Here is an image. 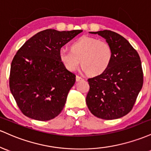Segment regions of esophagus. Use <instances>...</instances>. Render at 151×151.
<instances>
[{"mask_svg":"<svg viewBox=\"0 0 151 151\" xmlns=\"http://www.w3.org/2000/svg\"><path fill=\"white\" fill-rule=\"evenodd\" d=\"M76 81H80L81 80H83V78H81V77H80V76H76Z\"/></svg>","mask_w":151,"mask_h":151,"instance_id":"esophagus-1","label":"esophagus"}]
</instances>
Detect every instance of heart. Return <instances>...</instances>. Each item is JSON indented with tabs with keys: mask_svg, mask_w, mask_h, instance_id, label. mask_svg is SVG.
Masks as SVG:
<instances>
[{
	"mask_svg": "<svg viewBox=\"0 0 151 151\" xmlns=\"http://www.w3.org/2000/svg\"><path fill=\"white\" fill-rule=\"evenodd\" d=\"M59 58L68 70H76L81 63L85 72L91 76H96L102 73L109 66L113 51L105 40L83 36L72 43L70 51L60 48Z\"/></svg>",
	"mask_w": 151,
	"mask_h": 151,
	"instance_id": "1",
	"label": "heart"
}]
</instances>
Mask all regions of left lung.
Returning <instances> with one entry per match:
<instances>
[{
  "label": "left lung",
  "mask_w": 151,
  "mask_h": 151,
  "mask_svg": "<svg viewBox=\"0 0 151 151\" xmlns=\"http://www.w3.org/2000/svg\"><path fill=\"white\" fill-rule=\"evenodd\" d=\"M106 39L113 58L104 72L88 79L86 104L91 113L104 120L120 118L130 112L143 87V73L138 52L126 38L111 30L89 32Z\"/></svg>",
  "instance_id": "obj_1"
}]
</instances>
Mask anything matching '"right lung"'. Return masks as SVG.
<instances>
[{
	"label": "right lung",
	"instance_id": "obj_1",
	"mask_svg": "<svg viewBox=\"0 0 151 151\" xmlns=\"http://www.w3.org/2000/svg\"><path fill=\"white\" fill-rule=\"evenodd\" d=\"M82 31L44 30L28 39L18 50L11 63L9 86L25 116L49 121L63 109L76 75L60 61L59 50Z\"/></svg>",
	"mask_w": 151,
	"mask_h": 151
}]
</instances>
